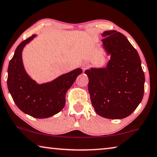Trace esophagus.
Here are the masks:
<instances>
[{
	"label": "esophagus",
	"mask_w": 157,
	"mask_h": 157,
	"mask_svg": "<svg viewBox=\"0 0 157 157\" xmlns=\"http://www.w3.org/2000/svg\"><path fill=\"white\" fill-rule=\"evenodd\" d=\"M89 67V63H87V62H86V63H84L83 64H82V68H83V69L84 70H85V69H86Z\"/></svg>",
	"instance_id": "1"
}]
</instances>
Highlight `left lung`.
Returning <instances> with one entry per match:
<instances>
[{
	"mask_svg": "<svg viewBox=\"0 0 157 157\" xmlns=\"http://www.w3.org/2000/svg\"><path fill=\"white\" fill-rule=\"evenodd\" d=\"M102 36L111 59L106 68L85 71L91 101L98 115L123 119L130 115L143 99L145 75L138 53L122 33L107 31Z\"/></svg>",
	"mask_w": 157,
	"mask_h": 157,
	"instance_id": "obj_1",
	"label": "left lung"
}]
</instances>
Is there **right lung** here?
I'll return each instance as SVG.
<instances>
[{"label":"right lung","mask_w":157,"mask_h":157,"mask_svg":"<svg viewBox=\"0 0 157 157\" xmlns=\"http://www.w3.org/2000/svg\"><path fill=\"white\" fill-rule=\"evenodd\" d=\"M36 37L33 35L17 47L7 69V87L17 106L33 117L43 119L59 113L66 103V93L82 71L74 70L50 82L38 84L25 72L21 59L24 47Z\"/></svg>","instance_id":"add662e5"}]
</instances>
